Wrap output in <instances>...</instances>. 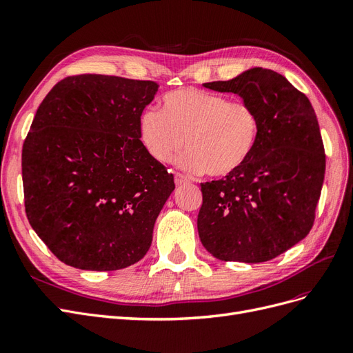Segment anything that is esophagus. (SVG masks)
I'll list each match as a JSON object with an SVG mask.
<instances>
[{
    "instance_id": "esophagus-1",
    "label": "esophagus",
    "mask_w": 353,
    "mask_h": 353,
    "mask_svg": "<svg viewBox=\"0 0 353 353\" xmlns=\"http://www.w3.org/2000/svg\"><path fill=\"white\" fill-rule=\"evenodd\" d=\"M188 183V179L183 175V174H175V184L176 185H183V184H187Z\"/></svg>"
}]
</instances>
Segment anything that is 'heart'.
Wrapping results in <instances>:
<instances>
[{"mask_svg": "<svg viewBox=\"0 0 353 353\" xmlns=\"http://www.w3.org/2000/svg\"><path fill=\"white\" fill-rule=\"evenodd\" d=\"M141 143L159 163H170L188 148L181 166L222 178L248 162L259 135V116L245 101L184 88L168 92L162 112L147 108L138 121Z\"/></svg>", "mask_w": 353, "mask_h": 353, "instance_id": "heart-1", "label": "heart"}]
</instances>
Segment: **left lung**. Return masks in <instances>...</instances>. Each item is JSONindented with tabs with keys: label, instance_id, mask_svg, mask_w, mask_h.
<instances>
[{
	"label": "left lung",
	"instance_id": "left-lung-1",
	"mask_svg": "<svg viewBox=\"0 0 353 353\" xmlns=\"http://www.w3.org/2000/svg\"><path fill=\"white\" fill-rule=\"evenodd\" d=\"M205 87L239 94L253 105L259 135L239 170L200 184V241L225 262L271 261L314 225L325 174L316 114L306 95L271 69L253 68Z\"/></svg>",
	"mask_w": 353,
	"mask_h": 353
}]
</instances>
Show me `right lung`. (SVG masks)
Returning a JSON list of instances; mask_svg holds the SVG:
<instances>
[{
    "label": "right lung",
    "instance_id": "add662e5",
    "mask_svg": "<svg viewBox=\"0 0 353 353\" xmlns=\"http://www.w3.org/2000/svg\"><path fill=\"white\" fill-rule=\"evenodd\" d=\"M153 81L83 73L42 100L22 150L30 227L73 268L116 271L144 258L174 175L147 153L138 121Z\"/></svg>",
    "mask_w": 353,
    "mask_h": 353
}]
</instances>
